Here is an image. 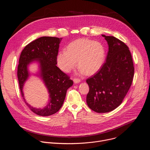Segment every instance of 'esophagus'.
Returning a JSON list of instances; mask_svg holds the SVG:
<instances>
[{
    "instance_id": "34e87169",
    "label": "esophagus",
    "mask_w": 150,
    "mask_h": 150,
    "mask_svg": "<svg viewBox=\"0 0 150 150\" xmlns=\"http://www.w3.org/2000/svg\"><path fill=\"white\" fill-rule=\"evenodd\" d=\"M74 82L75 83H79L81 82V79L78 78H74Z\"/></svg>"
}]
</instances>
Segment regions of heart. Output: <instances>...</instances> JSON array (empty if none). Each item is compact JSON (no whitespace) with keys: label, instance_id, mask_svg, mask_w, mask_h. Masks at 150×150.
<instances>
[{"label":"heart","instance_id":"obj_1","mask_svg":"<svg viewBox=\"0 0 150 150\" xmlns=\"http://www.w3.org/2000/svg\"><path fill=\"white\" fill-rule=\"evenodd\" d=\"M105 60V50L99 42L85 38L72 41L67 50H61L57 56V63L60 69L69 72L76 65L81 73L93 75L97 72Z\"/></svg>","mask_w":150,"mask_h":150}]
</instances>
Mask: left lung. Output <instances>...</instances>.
<instances>
[{"label":"left lung","instance_id":"8db88e82","mask_svg":"<svg viewBox=\"0 0 150 150\" xmlns=\"http://www.w3.org/2000/svg\"><path fill=\"white\" fill-rule=\"evenodd\" d=\"M102 36L109 45L105 62L97 73L86 80L90 87L87 104L97 113L109 112L117 108L129 91L134 75L128 46L113 36Z\"/></svg>","mask_w":150,"mask_h":150}]
</instances>
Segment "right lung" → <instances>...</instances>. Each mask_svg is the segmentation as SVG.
<instances>
[{
  "label": "right lung",
  "instance_id": "obj_1",
  "mask_svg": "<svg viewBox=\"0 0 150 150\" xmlns=\"http://www.w3.org/2000/svg\"><path fill=\"white\" fill-rule=\"evenodd\" d=\"M62 38L53 37H41L27 45L21 52L18 66L17 76L21 95L28 108L34 113L47 116L58 112L63 105L67 90L73 81L70 76L62 72L57 66V56ZM40 60L42 76L50 93V103L43 109H35L25 100L22 88L28 76L27 65L33 59Z\"/></svg>",
  "mask_w": 150,
  "mask_h": 150
}]
</instances>
